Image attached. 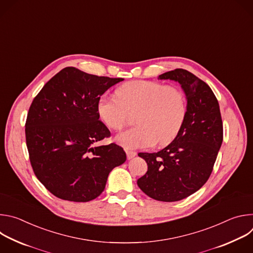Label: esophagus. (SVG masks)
<instances>
[{
	"label": "esophagus",
	"mask_w": 253,
	"mask_h": 253,
	"mask_svg": "<svg viewBox=\"0 0 253 253\" xmlns=\"http://www.w3.org/2000/svg\"><path fill=\"white\" fill-rule=\"evenodd\" d=\"M126 154H127V158L130 160V159H132V158H134L136 155H137V153L136 152H134V151H131V150H126Z\"/></svg>",
	"instance_id": "esophagus-1"
}]
</instances>
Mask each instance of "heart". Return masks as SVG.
Listing matches in <instances>:
<instances>
[{
	"label": "heart",
	"mask_w": 253,
	"mask_h": 253,
	"mask_svg": "<svg viewBox=\"0 0 253 253\" xmlns=\"http://www.w3.org/2000/svg\"><path fill=\"white\" fill-rule=\"evenodd\" d=\"M137 126L119 133L116 140L127 149L168 145L181 130L187 112L184 93L175 86L149 80L121 85L116 96L102 95L97 113L110 129L119 130L136 112Z\"/></svg>",
	"instance_id": "b5f03b06"
}]
</instances>
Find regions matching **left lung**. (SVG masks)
Segmentation results:
<instances>
[{"instance_id": "1", "label": "left lung", "mask_w": 253, "mask_h": 253, "mask_svg": "<svg viewBox=\"0 0 253 253\" xmlns=\"http://www.w3.org/2000/svg\"><path fill=\"white\" fill-rule=\"evenodd\" d=\"M181 85L187 112L177 137L156 153H138L148 170L137 180L149 197L164 202L179 201L199 190L208 180L221 147L223 125L219 104L211 88L184 69L158 77Z\"/></svg>"}]
</instances>
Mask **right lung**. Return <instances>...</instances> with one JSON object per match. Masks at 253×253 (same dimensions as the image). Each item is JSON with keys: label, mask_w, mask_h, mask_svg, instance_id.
<instances>
[{"label": "right lung", "mask_w": 253, "mask_h": 253, "mask_svg": "<svg viewBox=\"0 0 253 253\" xmlns=\"http://www.w3.org/2000/svg\"><path fill=\"white\" fill-rule=\"evenodd\" d=\"M123 80L66 67L34 98L25 129L30 162L56 197L74 202L95 199L112 169L126 161L117 144L95 145L110 136L99 120L98 99Z\"/></svg>", "instance_id": "add662e5"}]
</instances>
